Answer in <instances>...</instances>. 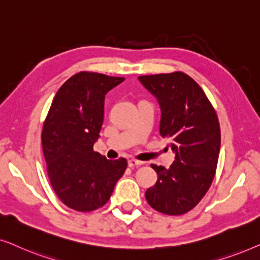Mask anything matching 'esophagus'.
Instances as JSON below:
<instances>
[{
  "instance_id": "34e87169",
  "label": "esophagus",
  "mask_w": 260,
  "mask_h": 260,
  "mask_svg": "<svg viewBox=\"0 0 260 260\" xmlns=\"http://www.w3.org/2000/svg\"><path fill=\"white\" fill-rule=\"evenodd\" d=\"M142 165H143V162L136 161V159H129V161H127V166H129L130 168H135V167H140Z\"/></svg>"
}]
</instances>
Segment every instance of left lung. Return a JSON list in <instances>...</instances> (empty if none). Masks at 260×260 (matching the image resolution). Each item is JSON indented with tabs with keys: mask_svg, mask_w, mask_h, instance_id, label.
<instances>
[{
	"mask_svg": "<svg viewBox=\"0 0 260 260\" xmlns=\"http://www.w3.org/2000/svg\"><path fill=\"white\" fill-rule=\"evenodd\" d=\"M161 109L159 135L170 141L175 161L168 169L151 165L157 182L145 191L148 204L168 215L184 214L197 206L214 179L220 125L207 95L182 72L138 77Z\"/></svg>",
	"mask_w": 260,
	"mask_h": 260,
	"instance_id": "left-lung-1",
	"label": "left lung"
}]
</instances>
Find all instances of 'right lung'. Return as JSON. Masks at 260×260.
<instances>
[{
	"label": "right lung",
	"mask_w": 260,
	"mask_h": 260,
	"mask_svg": "<svg viewBox=\"0 0 260 260\" xmlns=\"http://www.w3.org/2000/svg\"><path fill=\"white\" fill-rule=\"evenodd\" d=\"M124 78L80 72L53 99L42 129V150L53 189L67 207L91 212L104 206L126 169V159L93 151L104 120L105 95Z\"/></svg>",
	"instance_id": "right-lung-1"
}]
</instances>
